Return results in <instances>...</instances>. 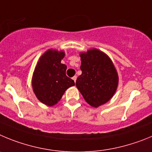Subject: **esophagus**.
<instances>
[{
	"instance_id": "34e87169",
	"label": "esophagus",
	"mask_w": 152,
	"mask_h": 152,
	"mask_svg": "<svg viewBox=\"0 0 152 152\" xmlns=\"http://www.w3.org/2000/svg\"><path fill=\"white\" fill-rule=\"evenodd\" d=\"M76 78H77V77H76V76H73V78H72V79H73V81H74V82H75V83H76Z\"/></svg>"
}]
</instances>
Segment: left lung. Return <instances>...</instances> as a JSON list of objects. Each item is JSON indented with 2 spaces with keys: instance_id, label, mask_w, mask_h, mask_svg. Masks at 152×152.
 Listing matches in <instances>:
<instances>
[{
  "instance_id": "8db88e82",
  "label": "left lung",
  "mask_w": 152,
  "mask_h": 152,
  "mask_svg": "<svg viewBox=\"0 0 152 152\" xmlns=\"http://www.w3.org/2000/svg\"><path fill=\"white\" fill-rule=\"evenodd\" d=\"M82 74L76 86L86 102L94 107L107 103L118 86V74L110 57L96 48L80 53Z\"/></svg>"
}]
</instances>
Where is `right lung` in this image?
<instances>
[{
	"instance_id": "obj_1",
	"label": "right lung",
	"mask_w": 152,
	"mask_h": 152,
	"mask_svg": "<svg viewBox=\"0 0 152 152\" xmlns=\"http://www.w3.org/2000/svg\"><path fill=\"white\" fill-rule=\"evenodd\" d=\"M65 53L49 49L44 53L34 70L32 85L35 96L42 103L53 106L62 98L68 88L75 85L66 75V66L61 64Z\"/></svg>"
}]
</instances>
